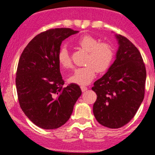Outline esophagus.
I'll list each match as a JSON object with an SVG mask.
<instances>
[{
  "mask_svg": "<svg viewBox=\"0 0 155 155\" xmlns=\"http://www.w3.org/2000/svg\"><path fill=\"white\" fill-rule=\"evenodd\" d=\"M81 90H82V92H85L87 90V87H84V86H82V87H81Z\"/></svg>",
  "mask_w": 155,
  "mask_h": 155,
  "instance_id": "34e87169",
  "label": "esophagus"
}]
</instances>
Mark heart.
Here are the masks:
<instances>
[{"instance_id":"b5f03b06","label":"heart","mask_w":155,"mask_h":155,"mask_svg":"<svg viewBox=\"0 0 155 155\" xmlns=\"http://www.w3.org/2000/svg\"><path fill=\"white\" fill-rule=\"evenodd\" d=\"M78 44L88 53L85 60V66L76 68L68 81L79 85L90 84L98 73L106 71L114 60V53L112 47L107 43L100 41L91 35H86L78 39ZM58 62L62 68L71 66L70 53L66 46H62L58 53Z\"/></svg>"}]
</instances>
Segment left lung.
Masks as SVG:
<instances>
[{
  "label": "left lung",
  "mask_w": 155,
  "mask_h": 155,
  "mask_svg": "<svg viewBox=\"0 0 155 155\" xmlns=\"http://www.w3.org/2000/svg\"><path fill=\"white\" fill-rule=\"evenodd\" d=\"M119 47L108 71L94 83L93 114L100 124L117 129L129 123L145 95L146 69L141 53L125 37L116 35Z\"/></svg>",
  "instance_id": "8db88e82"
}]
</instances>
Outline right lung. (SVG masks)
Returning <instances> with one entry per match:
<instances>
[{
	"label": "right lung",
	"mask_w": 155,
	"mask_h": 155,
	"mask_svg": "<svg viewBox=\"0 0 155 155\" xmlns=\"http://www.w3.org/2000/svg\"><path fill=\"white\" fill-rule=\"evenodd\" d=\"M78 32L66 28L41 32L28 44L19 58L16 78L19 105L29 120L42 129L65 124L82 93L78 84L63 87L58 62L62 42Z\"/></svg>",
	"instance_id": "obj_1"
}]
</instances>
